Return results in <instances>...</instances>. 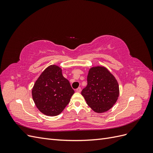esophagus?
Wrapping results in <instances>:
<instances>
[{"instance_id":"34e87169","label":"esophagus","mask_w":153,"mask_h":153,"mask_svg":"<svg viewBox=\"0 0 153 153\" xmlns=\"http://www.w3.org/2000/svg\"><path fill=\"white\" fill-rule=\"evenodd\" d=\"M81 91H82V89H81L80 87H78V88H77V89H76V91L77 92H80Z\"/></svg>"}]
</instances>
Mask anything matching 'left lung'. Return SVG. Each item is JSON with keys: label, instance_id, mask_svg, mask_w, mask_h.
I'll list each match as a JSON object with an SVG mask.
<instances>
[{"label": "left lung", "instance_id": "8db88e82", "mask_svg": "<svg viewBox=\"0 0 153 153\" xmlns=\"http://www.w3.org/2000/svg\"><path fill=\"white\" fill-rule=\"evenodd\" d=\"M87 104L97 113L106 112L116 103L119 87L116 78L102 66L92 67L87 75V85L82 91Z\"/></svg>", "mask_w": 153, "mask_h": 153}]
</instances>
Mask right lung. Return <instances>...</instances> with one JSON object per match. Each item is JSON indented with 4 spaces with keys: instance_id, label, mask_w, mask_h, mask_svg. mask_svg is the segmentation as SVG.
<instances>
[{
    "instance_id": "1",
    "label": "right lung",
    "mask_w": 153,
    "mask_h": 153,
    "mask_svg": "<svg viewBox=\"0 0 153 153\" xmlns=\"http://www.w3.org/2000/svg\"><path fill=\"white\" fill-rule=\"evenodd\" d=\"M74 93L69 82L62 75V69L54 64L41 73L32 90L36 107L48 116L61 114Z\"/></svg>"
}]
</instances>
